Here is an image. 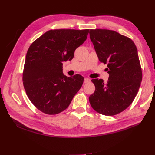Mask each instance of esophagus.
Segmentation results:
<instances>
[{"label": "esophagus", "mask_w": 155, "mask_h": 155, "mask_svg": "<svg viewBox=\"0 0 155 155\" xmlns=\"http://www.w3.org/2000/svg\"><path fill=\"white\" fill-rule=\"evenodd\" d=\"M88 82H90V79L88 78H85L84 79V83H88Z\"/></svg>", "instance_id": "1"}]
</instances>
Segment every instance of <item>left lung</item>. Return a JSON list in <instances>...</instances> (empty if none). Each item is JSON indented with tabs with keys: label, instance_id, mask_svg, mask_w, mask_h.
<instances>
[{
	"label": "left lung",
	"instance_id": "8db88e82",
	"mask_svg": "<svg viewBox=\"0 0 155 155\" xmlns=\"http://www.w3.org/2000/svg\"><path fill=\"white\" fill-rule=\"evenodd\" d=\"M90 39L100 61L107 63L109 80L93 79L96 90L89 96L98 113L113 116L126 109L138 92L142 72L134 42L113 30H90Z\"/></svg>",
	"mask_w": 155,
	"mask_h": 155
}]
</instances>
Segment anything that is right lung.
<instances>
[{
  "instance_id": "right-lung-1",
  "label": "right lung",
  "mask_w": 155,
  "mask_h": 155,
  "mask_svg": "<svg viewBox=\"0 0 155 155\" xmlns=\"http://www.w3.org/2000/svg\"><path fill=\"white\" fill-rule=\"evenodd\" d=\"M88 32V29L51 30L30 45L22 81L28 97L37 109L50 115L60 113L81 88L83 77L64 76L62 62L73 59L75 50L85 41Z\"/></svg>"
}]
</instances>
